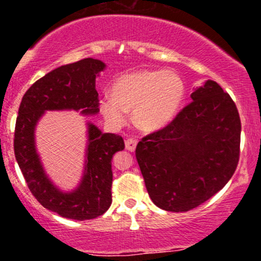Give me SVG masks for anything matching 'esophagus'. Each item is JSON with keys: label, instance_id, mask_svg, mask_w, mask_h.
<instances>
[{"label": "esophagus", "instance_id": "1", "mask_svg": "<svg viewBox=\"0 0 261 261\" xmlns=\"http://www.w3.org/2000/svg\"><path fill=\"white\" fill-rule=\"evenodd\" d=\"M136 146H137V141L135 139H127L125 141V147H126L127 151L134 152L135 148H136Z\"/></svg>", "mask_w": 261, "mask_h": 261}]
</instances>
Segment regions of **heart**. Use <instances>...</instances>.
Listing matches in <instances>:
<instances>
[{
  "mask_svg": "<svg viewBox=\"0 0 261 261\" xmlns=\"http://www.w3.org/2000/svg\"><path fill=\"white\" fill-rule=\"evenodd\" d=\"M112 97L99 101L104 119L114 127L127 121L133 110L136 126L147 133L162 130L175 119L185 97L184 81L178 73L143 70L120 76L112 86Z\"/></svg>",
  "mask_w": 261,
  "mask_h": 261,
  "instance_id": "b5f03b06",
  "label": "heart"
}]
</instances>
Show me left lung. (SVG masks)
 <instances>
[{
  "label": "left lung",
  "mask_w": 261,
  "mask_h": 261,
  "mask_svg": "<svg viewBox=\"0 0 261 261\" xmlns=\"http://www.w3.org/2000/svg\"><path fill=\"white\" fill-rule=\"evenodd\" d=\"M190 97L168 126L136 147L148 195L166 211L201 205L228 182L239 161L241 119L228 93L208 80Z\"/></svg>",
  "instance_id": "1"
}]
</instances>
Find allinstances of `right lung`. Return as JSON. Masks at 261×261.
Wrapping results in <instances>:
<instances>
[{
	"label": "right lung",
	"instance_id": "right-lung-1",
	"mask_svg": "<svg viewBox=\"0 0 261 261\" xmlns=\"http://www.w3.org/2000/svg\"><path fill=\"white\" fill-rule=\"evenodd\" d=\"M106 68L97 59L61 66L33 85L20 101L14 130V154L24 179L45 208L71 220H92L112 205V160L125 148L115 134H103L87 121V147L79 187L62 191L45 172L35 146V127L47 110H76L85 116L99 113L95 79Z\"/></svg>",
	"mask_w": 261,
	"mask_h": 261
}]
</instances>
